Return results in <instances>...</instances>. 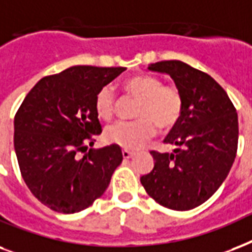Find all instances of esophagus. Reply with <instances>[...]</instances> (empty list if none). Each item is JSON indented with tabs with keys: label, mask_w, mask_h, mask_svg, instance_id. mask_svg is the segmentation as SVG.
<instances>
[{
	"label": "esophagus",
	"mask_w": 252,
	"mask_h": 252,
	"mask_svg": "<svg viewBox=\"0 0 252 252\" xmlns=\"http://www.w3.org/2000/svg\"><path fill=\"white\" fill-rule=\"evenodd\" d=\"M122 155H124L125 159H130V158H132L135 155V153H134V151H128V150H124V151H122Z\"/></svg>",
	"instance_id": "obj_1"
}]
</instances>
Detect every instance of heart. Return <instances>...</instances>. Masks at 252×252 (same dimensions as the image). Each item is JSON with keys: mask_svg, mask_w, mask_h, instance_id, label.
Listing matches in <instances>:
<instances>
[{"mask_svg": "<svg viewBox=\"0 0 252 252\" xmlns=\"http://www.w3.org/2000/svg\"><path fill=\"white\" fill-rule=\"evenodd\" d=\"M125 91L139 99L135 117L131 122L118 121L105 130L109 143L126 150H135L153 138L158 126L168 130L176 126L183 116L184 99L181 92L173 85H161V81L151 75H135L124 83ZM95 113L99 118L109 120L116 109V97L110 87L99 89L95 95Z\"/></svg>", "mask_w": 252, "mask_h": 252, "instance_id": "obj_1", "label": "heart"}]
</instances>
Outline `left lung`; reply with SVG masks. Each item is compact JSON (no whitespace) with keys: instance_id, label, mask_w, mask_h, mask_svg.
Returning <instances> with one entry per match:
<instances>
[{"instance_id":"obj_1","label":"left lung","mask_w":252,"mask_h":252,"mask_svg":"<svg viewBox=\"0 0 252 252\" xmlns=\"http://www.w3.org/2000/svg\"><path fill=\"white\" fill-rule=\"evenodd\" d=\"M148 69L171 76L184 109L164 139L173 151H151L154 168L140 183L158 204L190 210L209 200L229 175L238 147L237 110L213 77L180 60L158 62Z\"/></svg>"}]
</instances>
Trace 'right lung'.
Segmentation results:
<instances>
[{
    "label": "right lung",
    "mask_w": 252,
    "mask_h": 252,
    "mask_svg": "<svg viewBox=\"0 0 252 252\" xmlns=\"http://www.w3.org/2000/svg\"><path fill=\"white\" fill-rule=\"evenodd\" d=\"M125 67L75 65L43 77L14 118V150L22 177L42 204L59 213L87 209L122 163L120 146L91 148L101 134L95 95Z\"/></svg>",
    "instance_id": "add662e5"
}]
</instances>
